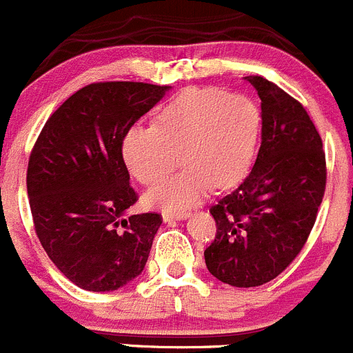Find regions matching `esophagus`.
<instances>
[{
	"label": "esophagus",
	"instance_id": "1",
	"mask_svg": "<svg viewBox=\"0 0 353 353\" xmlns=\"http://www.w3.org/2000/svg\"><path fill=\"white\" fill-rule=\"evenodd\" d=\"M188 214L186 212H177V214H172V212H163V221L165 223H170V221H181V219H184Z\"/></svg>",
	"mask_w": 353,
	"mask_h": 353
}]
</instances>
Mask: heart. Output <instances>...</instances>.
I'll use <instances>...</instances> for the list:
<instances>
[{
	"label": "heart",
	"mask_w": 353,
	"mask_h": 353,
	"mask_svg": "<svg viewBox=\"0 0 353 353\" xmlns=\"http://www.w3.org/2000/svg\"><path fill=\"white\" fill-rule=\"evenodd\" d=\"M259 111L243 95L223 88H190L158 110L153 127H134L123 137V160L144 186L173 170L176 154L185 169L158 184L146 202L163 210L190 209L212 190H226L247 176L256 157Z\"/></svg>",
	"instance_id": "1"
}]
</instances>
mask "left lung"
<instances>
[{"instance_id":"obj_1","label":"left lung","mask_w":353,"mask_h":353,"mask_svg":"<svg viewBox=\"0 0 353 353\" xmlns=\"http://www.w3.org/2000/svg\"><path fill=\"white\" fill-rule=\"evenodd\" d=\"M261 146L249 176L210 207L216 221L205 265L221 282L258 288L281 275L310 236L325 192V153L299 101L263 77Z\"/></svg>"}]
</instances>
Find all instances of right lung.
<instances>
[{
  "instance_id": "add662e5",
  "label": "right lung",
  "mask_w": 353,
  "mask_h": 353,
  "mask_svg": "<svg viewBox=\"0 0 353 353\" xmlns=\"http://www.w3.org/2000/svg\"><path fill=\"white\" fill-rule=\"evenodd\" d=\"M169 87L97 81L52 113L32 146L28 196L43 249L85 291L123 288L144 270L161 214H132L139 200L123 137Z\"/></svg>"
}]
</instances>
